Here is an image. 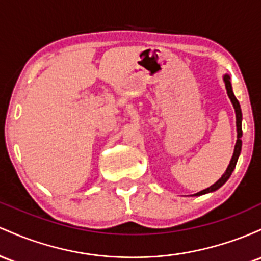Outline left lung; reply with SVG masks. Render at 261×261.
Instances as JSON below:
<instances>
[{
	"mask_svg": "<svg viewBox=\"0 0 261 261\" xmlns=\"http://www.w3.org/2000/svg\"><path fill=\"white\" fill-rule=\"evenodd\" d=\"M229 76L225 74L223 76V81H224V85H225V90H227V95L228 97H229L230 102H232L233 107H234V112H236V124H237V142H236V145H234V151H233V156L232 159H230V163L229 165H228L227 170L224 171V174L222 175V177L219 178L217 182L213 184L212 186L207 187V189L202 190V191L197 192V194L195 195H191V196H201V195H206V194H210V192H213L216 191V190H218L219 187H222L224 185L225 182H227L228 178L230 177V175H232L234 168H236L237 165V162H238V158L239 155H241V151H242V136H243V132H242V110H241V105H239L238 99L236 98V96H234L233 93V90H232V84H230L229 81Z\"/></svg>",
	"mask_w": 261,
	"mask_h": 261,
	"instance_id": "left-lung-1",
	"label": "left lung"
}]
</instances>
